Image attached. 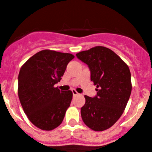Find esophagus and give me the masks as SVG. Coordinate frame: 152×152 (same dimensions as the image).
<instances>
[{
    "instance_id": "1",
    "label": "esophagus",
    "mask_w": 152,
    "mask_h": 152,
    "mask_svg": "<svg viewBox=\"0 0 152 152\" xmlns=\"http://www.w3.org/2000/svg\"><path fill=\"white\" fill-rule=\"evenodd\" d=\"M72 92H73V96H77V95H79V94L78 93V92L76 91L75 89H73V90H72Z\"/></svg>"
}]
</instances>
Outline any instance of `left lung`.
Instances as JSON below:
<instances>
[{"label": "left lung", "mask_w": 152, "mask_h": 152, "mask_svg": "<svg viewBox=\"0 0 152 152\" xmlns=\"http://www.w3.org/2000/svg\"><path fill=\"white\" fill-rule=\"evenodd\" d=\"M76 57L88 66L91 81L97 86L95 97L85 96L86 103L81 108L83 121L95 131L107 130L121 117L130 98V69L118 55L104 46L83 51Z\"/></svg>", "instance_id": "1"}]
</instances>
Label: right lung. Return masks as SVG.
Wrapping results in <instances>:
<instances>
[{"label":"right lung","instance_id":"1","mask_svg":"<svg viewBox=\"0 0 152 152\" xmlns=\"http://www.w3.org/2000/svg\"><path fill=\"white\" fill-rule=\"evenodd\" d=\"M73 58L72 54L46 49L31 57L21 67L18 98L28 119L41 130H52L63 121L73 93L54 86Z\"/></svg>","mask_w":152,"mask_h":152}]
</instances>
